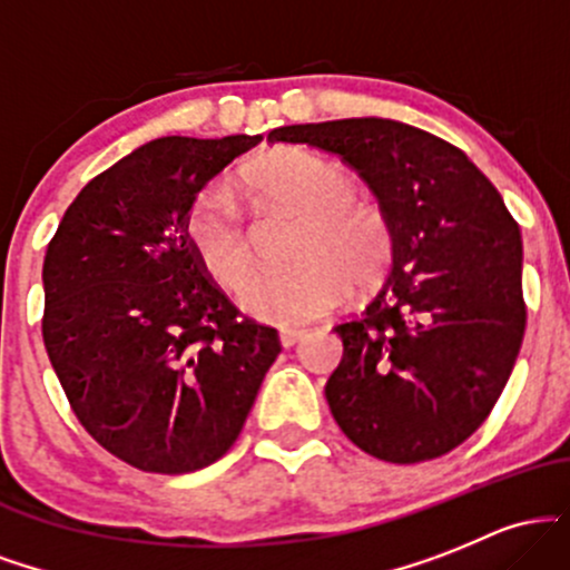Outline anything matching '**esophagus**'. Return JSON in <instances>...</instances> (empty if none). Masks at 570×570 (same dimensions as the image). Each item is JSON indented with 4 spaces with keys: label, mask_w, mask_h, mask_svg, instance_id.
I'll return each mask as SVG.
<instances>
[{
    "label": "esophagus",
    "mask_w": 570,
    "mask_h": 570,
    "mask_svg": "<svg viewBox=\"0 0 570 570\" xmlns=\"http://www.w3.org/2000/svg\"><path fill=\"white\" fill-rule=\"evenodd\" d=\"M281 345H284V348H292V345H297L299 340L305 337V330H281Z\"/></svg>",
    "instance_id": "obj_1"
}]
</instances>
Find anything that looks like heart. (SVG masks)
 <instances>
[{
	"instance_id": "obj_1",
	"label": "heart",
	"mask_w": 570,
	"mask_h": 570,
	"mask_svg": "<svg viewBox=\"0 0 570 570\" xmlns=\"http://www.w3.org/2000/svg\"><path fill=\"white\" fill-rule=\"evenodd\" d=\"M240 187L265 208L294 214L292 267L257 273L238 303L257 322L297 326L326 316L345 292L362 294L383 278L394 257V230L375 200L353 193V179L337 163L299 147L259 155L240 171ZM187 238L203 271L235 289L252 267V240L238 203L222 187H208L187 214Z\"/></svg>"
}]
</instances>
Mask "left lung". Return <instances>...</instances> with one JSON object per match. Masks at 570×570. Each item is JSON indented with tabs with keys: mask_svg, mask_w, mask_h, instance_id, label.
Masks as SVG:
<instances>
[{
	"mask_svg": "<svg viewBox=\"0 0 570 570\" xmlns=\"http://www.w3.org/2000/svg\"><path fill=\"white\" fill-rule=\"evenodd\" d=\"M267 141L337 155L394 230V263L362 318L343 322L326 402L364 453L417 463L458 448L499 402L525 335L522 238L466 153L385 117L284 126Z\"/></svg>",
	"mask_w": 570,
	"mask_h": 570,
	"instance_id": "obj_1",
	"label": "left lung"
}]
</instances>
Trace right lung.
<instances>
[{
	"label": "right lung",
	"instance_id": "right-lung-1",
	"mask_svg": "<svg viewBox=\"0 0 570 570\" xmlns=\"http://www.w3.org/2000/svg\"><path fill=\"white\" fill-rule=\"evenodd\" d=\"M263 136H163L80 189L42 265V337L109 453L187 474L238 440L278 332L238 316L187 238L195 195Z\"/></svg>",
	"mask_w": 570,
	"mask_h": 570
}]
</instances>
